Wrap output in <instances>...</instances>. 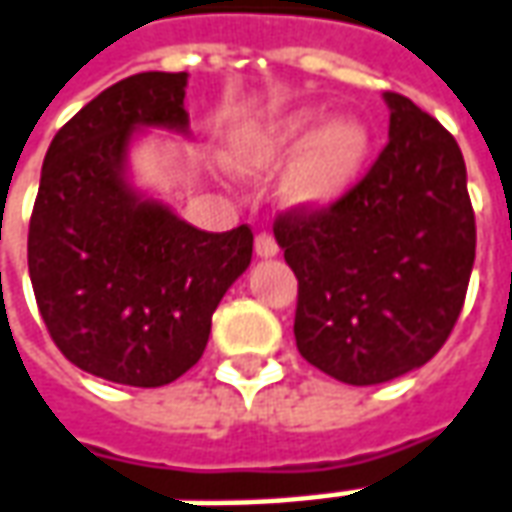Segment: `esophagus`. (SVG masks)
Wrapping results in <instances>:
<instances>
[{
	"label": "esophagus",
	"instance_id": "esophagus-1",
	"mask_svg": "<svg viewBox=\"0 0 512 512\" xmlns=\"http://www.w3.org/2000/svg\"><path fill=\"white\" fill-rule=\"evenodd\" d=\"M277 252H280L277 241H274L268 232H260V235L255 238V255L263 257V260H268V257H277Z\"/></svg>",
	"mask_w": 512,
	"mask_h": 512
}]
</instances>
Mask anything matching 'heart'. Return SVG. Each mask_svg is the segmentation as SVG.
Instances as JSON below:
<instances>
[{"label": "heart", "instance_id": "b5f03b06", "mask_svg": "<svg viewBox=\"0 0 512 512\" xmlns=\"http://www.w3.org/2000/svg\"><path fill=\"white\" fill-rule=\"evenodd\" d=\"M241 174H266L291 155L282 171L280 199L299 213L338 207L366 171L371 130L357 116H335L318 124L313 110H293L260 127L238 130L227 144Z\"/></svg>", "mask_w": 512, "mask_h": 512}]
</instances>
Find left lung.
Masks as SVG:
<instances>
[{
	"label": "left lung",
	"instance_id": "1",
	"mask_svg": "<svg viewBox=\"0 0 512 512\" xmlns=\"http://www.w3.org/2000/svg\"><path fill=\"white\" fill-rule=\"evenodd\" d=\"M388 146L327 213H285L274 238L299 280L307 363L380 385L435 357L463 310L477 227L457 141L407 96L382 94Z\"/></svg>",
	"mask_w": 512,
	"mask_h": 512
}]
</instances>
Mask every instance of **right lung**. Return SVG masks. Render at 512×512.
<instances>
[{"label":"right lung","mask_w":512,"mask_h":512,"mask_svg":"<svg viewBox=\"0 0 512 512\" xmlns=\"http://www.w3.org/2000/svg\"><path fill=\"white\" fill-rule=\"evenodd\" d=\"M188 74L110 85L57 132L32 207L27 263L57 349L107 382L160 388L202 357L213 310L252 263V230H196L132 182L146 130L188 135Z\"/></svg>","instance_id":"1"}]
</instances>
